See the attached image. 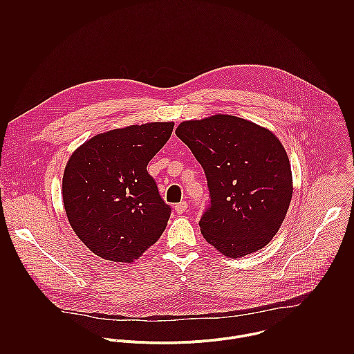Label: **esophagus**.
<instances>
[{
    "mask_svg": "<svg viewBox=\"0 0 354 354\" xmlns=\"http://www.w3.org/2000/svg\"><path fill=\"white\" fill-rule=\"evenodd\" d=\"M187 208H188V203L187 202L178 203V204L174 205V209H176L177 214H184L187 211Z\"/></svg>",
    "mask_w": 354,
    "mask_h": 354,
    "instance_id": "esophagus-1",
    "label": "esophagus"
}]
</instances>
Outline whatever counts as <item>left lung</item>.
Returning <instances> with one entry per match:
<instances>
[{
    "label": "left lung",
    "mask_w": 354,
    "mask_h": 354,
    "mask_svg": "<svg viewBox=\"0 0 354 354\" xmlns=\"http://www.w3.org/2000/svg\"><path fill=\"white\" fill-rule=\"evenodd\" d=\"M176 135L207 177L211 205L199 222L207 243L232 259L264 248L279 230L293 196L290 162L279 139L267 128L229 114L183 121Z\"/></svg>",
    "instance_id": "8db88e82"
}]
</instances>
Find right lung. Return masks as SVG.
I'll list each match as a JSON object with an SVG mask.
<instances>
[{
  "label": "right lung",
  "instance_id": "1",
  "mask_svg": "<svg viewBox=\"0 0 354 354\" xmlns=\"http://www.w3.org/2000/svg\"><path fill=\"white\" fill-rule=\"evenodd\" d=\"M174 122L111 129L76 149L64 170L62 201L84 245L104 260L132 263L166 229L170 207L147 165L169 140Z\"/></svg>",
  "mask_w": 354,
  "mask_h": 354
}]
</instances>
